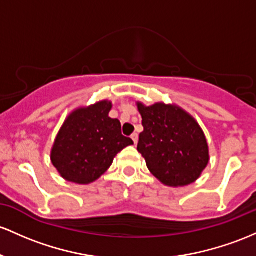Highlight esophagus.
<instances>
[{
    "mask_svg": "<svg viewBox=\"0 0 256 256\" xmlns=\"http://www.w3.org/2000/svg\"><path fill=\"white\" fill-rule=\"evenodd\" d=\"M131 138H132L134 144H137V142H138V134H131Z\"/></svg>",
    "mask_w": 256,
    "mask_h": 256,
    "instance_id": "1",
    "label": "esophagus"
}]
</instances>
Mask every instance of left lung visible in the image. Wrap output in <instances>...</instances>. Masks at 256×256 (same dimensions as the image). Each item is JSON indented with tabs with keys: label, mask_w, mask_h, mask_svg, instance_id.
<instances>
[{
	"label": "left lung",
	"mask_w": 256,
	"mask_h": 256,
	"mask_svg": "<svg viewBox=\"0 0 256 256\" xmlns=\"http://www.w3.org/2000/svg\"><path fill=\"white\" fill-rule=\"evenodd\" d=\"M143 132L137 150L150 171L166 186H187L209 162L208 143L198 122L178 106L138 103Z\"/></svg>",
	"instance_id": "8db88e82"
}]
</instances>
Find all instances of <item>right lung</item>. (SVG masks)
<instances>
[{
	"mask_svg": "<svg viewBox=\"0 0 256 256\" xmlns=\"http://www.w3.org/2000/svg\"><path fill=\"white\" fill-rule=\"evenodd\" d=\"M112 103L102 100L68 116L53 144L50 160L62 178L78 184L96 181L114 156L134 141L122 134V124L109 118Z\"/></svg>",
	"mask_w": 256,
	"mask_h": 256,
	"instance_id": "add662e5",
	"label": "right lung"
}]
</instances>
